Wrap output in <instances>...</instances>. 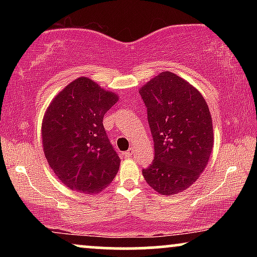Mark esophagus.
I'll return each mask as SVG.
<instances>
[{
	"mask_svg": "<svg viewBox=\"0 0 257 257\" xmlns=\"http://www.w3.org/2000/svg\"><path fill=\"white\" fill-rule=\"evenodd\" d=\"M133 153H135V150L133 149H130V150H127L125 152V157H127V158H131L132 156H133Z\"/></svg>",
	"mask_w": 257,
	"mask_h": 257,
	"instance_id": "1",
	"label": "esophagus"
}]
</instances>
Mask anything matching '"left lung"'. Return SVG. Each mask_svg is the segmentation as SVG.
I'll return each mask as SVG.
<instances>
[{
	"instance_id": "left-lung-1",
	"label": "left lung",
	"mask_w": 257,
	"mask_h": 257,
	"mask_svg": "<svg viewBox=\"0 0 257 257\" xmlns=\"http://www.w3.org/2000/svg\"><path fill=\"white\" fill-rule=\"evenodd\" d=\"M139 93L154 143V159L143 175L161 195L178 194L208 164L214 145L208 105L194 86L170 71L147 82Z\"/></svg>"
}]
</instances>
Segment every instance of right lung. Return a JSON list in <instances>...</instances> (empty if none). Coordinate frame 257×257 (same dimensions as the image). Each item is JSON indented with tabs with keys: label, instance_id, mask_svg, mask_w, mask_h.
Returning a JSON list of instances; mask_svg holds the SVG:
<instances>
[{
	"label": "right lung",
	"instance_id": "obj_1",
	"mask_svg": "<svg viewBox=\"0 0 257 257\" xmlns=\"http://www.w3.org/2000/svg\"><path fill=\"white\" fill-rule=\"evenodd\" d=\"M118 96L79 77L54 98L42 122L44 154L59 180L73 191L96 194L107 187L120 159L105 132L104 114Z\"/></svg>",
	"mask_w": 257,
	"mask_h": 257
}]
</instances>
